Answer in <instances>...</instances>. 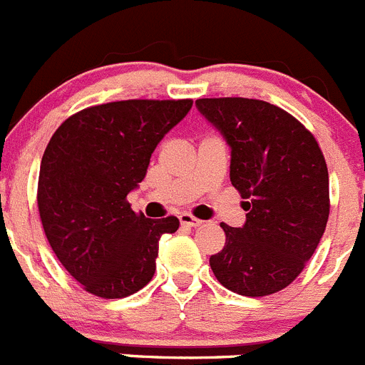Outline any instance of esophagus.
<instances>
[{"mask_svg": "<svg viewBox=\"0 0 365 365\" xmlns=\"http://www.w3.org/2000/svg\"><path fill=\"white\" fill-rule=\"evenodd\" d=\"M178 218H180V223H182V225H185V227H198L200 223H202V220L195 218V216L189 215V212H182Z\"/></svg>", "mask_w": 365, "mask_h": 365, "instance_id": "esophagus-1", "label": "esophagus"}]
</instances>
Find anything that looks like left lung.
<instances>
[{"instance_id":"left-lung-1","label":"left lung","mask_w":365,"mask_h":365,"mask_svg":"<svg viewBox=\"0 0 365 365\" xmlns=\"http://www.w3.org/2000/svg\"><path fill=\"white\" fill-rule=\"evenodd\" d=\"M200 113L231 145V183L244 227L222 223L225 245L209 258L216 280L242 297H267L304 271L329 218V175L313 134L277 105L200 98Z\"/></svg>"}]
</instances>
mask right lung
Listing matches in <instances>:
<instances>
[{
  "instance_id": "right-lung-1",
  "label": "right lung",
  "mask_w": 365,
  "mask_h": 365,
  "mask_svg": "<svg viewBox=\"0 0 365 365\" xmlns=\"http://www.w3.org/2000/svg\"><path fill=\"white\" fill-rule=\"evenodd\" d=\"M190 107L192 100L110 101L72 114L52 134L39 167V218L58 260L87 293L125 298L153 278L160 238L180 222L134 212L127 195Z\"/></svg>"
}]
</instances>
